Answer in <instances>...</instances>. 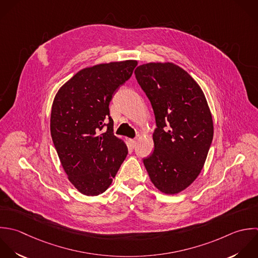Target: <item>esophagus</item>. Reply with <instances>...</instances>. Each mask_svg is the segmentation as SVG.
<instances>
[{
	"label": "esophagus",
	"instance_id": "obj_1",
	"mask_svg": "<svg viewBox=\"0 0 258 258\" xmlns=\"http://www.w3.org/2000/svg\"><path fill=\"white\" fill-rule=\"evenodd\" d=\"M128 143H130V146H131L132 148H135V147L137 146V141H136V140L130 139V140H128Z\"/></svg>",
	"mask_w": 258,
	"mask_h": 258
}]
</instances>
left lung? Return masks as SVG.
<instances>
[{"mask_svg":"<svg viewBox=\"0 0 258 258\" xmlns=\"http://www.w3.org/2000/svg\"><path fill=\"white\" fill-rule=\"evenodd\" d=\"M149 97L157 128L151 157L144 165L154 186L175 195L200 175L213 139L212 114L196 80L172 62H150L135 70Z\"/></svg>","mask_w":258,"mask_h":258,"instance_id":"1","label":"left lung"}]
</instances>
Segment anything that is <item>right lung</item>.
Listing matches in <instances>:
<instances>
[{"label":"right lung","instance_id":"right-lung-1","mask_svg":"<svg viewBox=\"0 0 258 258\" xmlns=\"http://www.w3.org/2000/svg\"><path fill=\"white\" fill-rule=\"evenodd\" d=\"M137 65V60H124L85 67L54 97L51 137L68 180L83 195L105 192L127 155L124 141L113 135L108 105ZM107 118L108 130L101 133Z\"/></svg>","mask_w":258,"mask_h":258}]
</instances>
